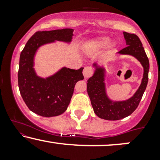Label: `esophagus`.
I'll return each instance as SVG.
<instances>
[{"instance_id":"obj_1","label":"esophagus","mask_w":160,"mask_h":160,"mask_svg":"<svg viewBox=\"0 0 160 160\" xmlns=\"http://www.w3.org/2000/svg\"><path fill=\"white\" fill-rule=\"evenodd\" d=\"M83 76L85 79H87L89 78H90L92 74V68L90 67H86L83 70Z\"/></svg>"}]
</instances>
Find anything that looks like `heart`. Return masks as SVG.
I'll return each mask as SVG.
<instances>
[{"mask_svg":"<svg viewBox=\"0 0 160 160\" xmlns=\"http://www.w3.org/2000/svg\"><path fill=\"white\" fill-rule=\"evenodd\" d=\"M110 42V38L108 37H98L94 38L88 43L87 47L93 50H100L104 49ZM113 45L111 46V48H113Z\"/></svg>","mask_w":160,"mask_h":160,"instance_id":"b5f03b06","label":"heart"}]
</instances>
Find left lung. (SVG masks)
Masks as SVG:
<instances>
[{
	"mask_svg": "<svg viewBox=\"0 0 160 160\" xmlns=\"http://www.w3.org/2000/svg\"><path fill=\"white\" fill-rule=\"evenodd\" d=\"M127 47L119 52L120 55H130L136 58L144 68L141 83L136 92L126 101H112L106 92L105 69L97 63L93 64L94 74L87 80V92L95 113L107 120H118L128 117L138 108L148 82L150 64L144 47L136 34L123 32Z\"/></svg>",
	"mask_w": 160,
	"mask_h": 160,
	"instance_id": "8db88e82",
	"label": "left lung"
}]
</instances>
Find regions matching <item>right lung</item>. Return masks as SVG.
<instances>
[{"mask_svg":"<svg viewBox=\"0 0 160 160\" xmlns=\"http://www.w3.org/2000/svg\"><path fill=\"white\" fill-rule=\"evenodd\" d=\"M73 32L71 28H64L36 32L20 54L18 71L20 94L29 110L42 117H56L67 110L75 84L84 79L83 68L74 70L63 67L52 76L43 78L37 75L34 68V56L38 48L47 43L56 40L70 43Z\"/></svg>","mask_w":160,"mask_h":160,"instance_id":"right-lung-1","label":"right lung"}]
</instances>
